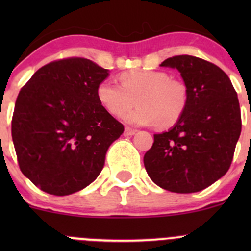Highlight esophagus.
<instances>
[{
  "instance_id": "34e87169",
  "label": "esophagus",
  "mask_w": 251,
  "mask_h": 251,
  "mask_svg": "<svg viewBox=\"0 0 251 251\" xmlns=\"http://www.w3.org/2000/svg\"><path fill=\"white\" fill-rule=\"evenodd\" d=\"M136 132H137V130H135V128L125 127V132H124V135H125V136H133Z\"/></svg>"
}]
</instances>
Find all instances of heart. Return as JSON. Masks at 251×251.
Instances as JSON below:
<instances>
[{"label": "heart", "mask_w": 251, "mask_h": 251, "mask_svg": "<svg viewBox=\"0 0 251 251\" xmlns=\"http://www.w3.org/2000/svg\"><path fill=\"white\" fill-rule=\"evenodd\" d=\"M120 85L102 81L96 90L97 100L107 113L125 115L132 125H154L169 128L178 123L187 109L189 91L186 83L161 70L133 69L119 75Z\"/></svg>", "instance_id": "heart-1"}]
</instances>
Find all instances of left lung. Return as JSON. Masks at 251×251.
Wrapping results in <instances>:
<instances>
[{
	"instance_id": "8db88e82",
	"label": "left lung",
	"mask_w": 251,
	"mask_h": 251,
	"mask_svg": "<svg viewBox=\"0 0 251 251\" xmlns=\"http://www.w3.org/2000/svg\"><path fill=\"white\" fill-rule=\"evenodd\" d=\"M160 67L181 73L189 100L174 127L154 135L144 168L163 189L194 193L211 186L231 166L242 131L239 100L226 73L207 60L175 55Z\"/></svg>"
}]
</instances>
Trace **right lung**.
I'll return each instance as SVG.
<instances>
[{
	"label": "right lung",
	"mask_w": 251,
	"mask_h": 251,
	"mask_svg": "<svg viewBox=\"0 0 251 251\" xmlns=\"http://www.w3.org/2000/svg\"><path fill=\"white\" fill-rule=\"evenodd\" d=\"M109 70L86 58H65L40 68L18 95L12 138L18 164L32 183L69 196L92 183L124 125L97 100Z\"/></svg>",
	"instance_id": "right-lung-1"
}]
</instances>
